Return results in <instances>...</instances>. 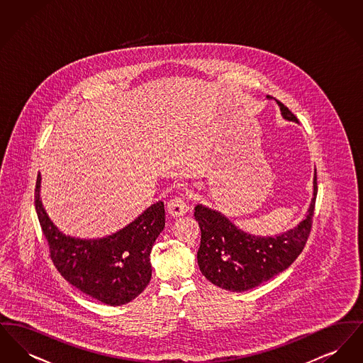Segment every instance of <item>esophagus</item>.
I'll list each match as a JSON object with an SVG mask.
<instances>
[{
  "label": "esophagus",
  "instance_id": "34e87169",
  "mask_svg": "<svg viewBox=\"0 0 363 363\" xmlns=\"http://www.w3.org/2000/svg\"><path fill=\"white\" fill-rule=\"evenodd\" d=\"M189 211V206L184 200V197H174L167 203V212L173 218H179L184 216Z\"/></svg>",
  "mask_w": 363,
  "mask_h": 363
}]
</instances>
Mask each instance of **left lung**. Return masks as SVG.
Returning <instances> with one entry per match:
<instances>
[{
    "label": "left lung",
    "mask_w": 363,
    "mask_h": 363,
    "mask_svg": "<svg viewBox=\"0 0 363 363\" xmlns=\"http://www.w3.org/2000/svg\"><path fill=\"white\" fill-rule=\"evenodd\" d=\"M284 120L298 122L284 106ZM317 196V173L313 177V197L305 219L277 235H256L241 230L222 212L197 204L194 218L201 230L197 252L200 271L208 280L228 291H247L287 269L303 250L309 238Z\"/></svg>",
    "instance_id": "left-lung-1"
}]
</instances>
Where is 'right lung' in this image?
Masks as SVG:
<instances>
[{"label": "right lung", "instance_id": "right-lung-1", "mask_svg": "<svg viewBox=\"0 0 363 363\" xmlns=\"http://www.w3.org/2000/svg\"><path fill=\"white\" fill-rule=\"evenodd\" d=\"M40 174L36 178L35 209L49 242L58 272L82 293L121 306L144 291L152 277L151 250L164 228V204L157 201L121 230L102 238H79L60 231L40 199Z\"/></svg>", "mask_w": 363, "mask_h": 363}]
</instances>
